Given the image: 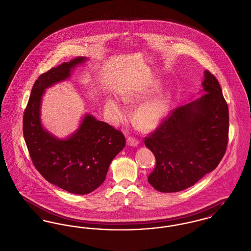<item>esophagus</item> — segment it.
Listing matches in <instances>:
<instances>
[{"instance_id": "obj_1", "label": "esophagus", "mask_w": 251, "mask_h": 251, "mask_svg": "<svg viewBox=\"0 0 251 251\" xmlns=\"http://www.w3.org/2000/svg\"><path fill=\"white\" fill-rule=\"evenodd\" d=\"M126 144H127V146H129V147H137L138 145H139V142H138V140H136L135 138H132V137H129L127 140H126Z\"/></svg>"}]
</instances>
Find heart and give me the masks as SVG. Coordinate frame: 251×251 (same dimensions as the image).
<instances>
[{
	"mask_svg": "<svg viewBox=\"0 0 251 251\" xmlns=\"http://www.w3.org/2000/svg\"><path fill=\"white\" fill-rule=\"evenodd\" d=\"M150 95L149 92L129 94L124 97L127 103L145 100ZM171 101V95L167 92L160 93L151 100L142 103L133 113L134 125L143 131L155 129L167 116ZM105 114L111 121H123L127 113L126 108L114 97L108 96L104 102Z\"/></svg>",
	"mask_w": 251,
	"mask_h": 251,
	"instance_id": "heart-1",
	"label": "heart"
}]
</instances>
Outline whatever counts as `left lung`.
I'll list each match as a JSON object with an SVG mask.
<instances>
[{"instance_id": "8db88e82", "label": "left lung", "mask_w": 251, "mask_h": 251, "mask_svg": "<svg viewBox=\"0 0 251 251\" xmlns=\"http://www.w3.org/2000/svg\"><path fill=\"white\" fill-rule=\"evenodd\" d=\"M199 98L173 110L145 145L156 158L149 183L160 192H178L214 170L228 140V106L217 79L203 72Z\"/></svg>"}]
</instances>
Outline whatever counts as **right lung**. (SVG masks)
<instances>
[{
	"mask_svg": "<svg viewBox=\"0 0 251 251\" xmlns=\"http://www.w3.org/2000/svg\"><path fill=\"white\" fill-rule=\"evenodd\" d=\"M76 57L42 74L34 84L24 114V137L31 160L41 175L69 193L84 195L105 180L115 156L126 146L122 132L85 113L78 128L66 138H58L42 123L41 108L46 90L68 80L75 68L87 62Z\"/></svg>",
	"mask_w": 251,
	"mask_h": 251,
	"instance_id": "add662e5",
	"label": "right lung"
}]
</instances>
